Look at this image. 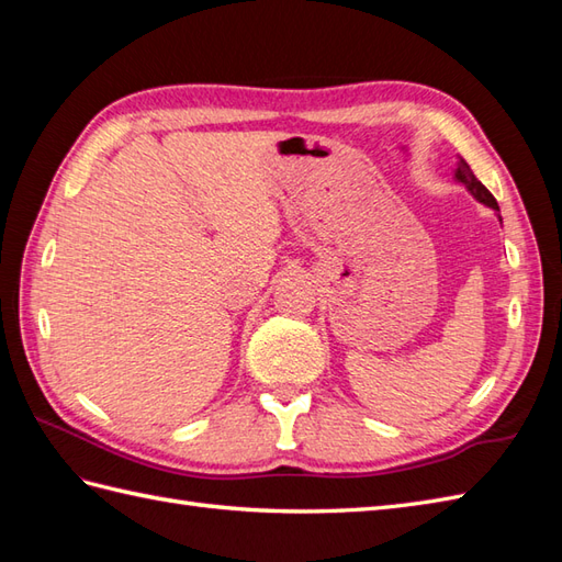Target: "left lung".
Here are the masks:
<instances>
[{"label": "left lung", "mask_w": 562, "mask_h": 562, "mask_svg": "<svg viewBox=\"0 0 562 562\" xmlns=\"http://www.w3.org/2000/svg\"><path fill=\"white\" fill-rule=\"evenodd\" d=\"M453 178H457V181L461 183V186H465V190H469V193L479 200V202H483V205H487V207H493L495 212H497V217H499V207H497V200L493 198V193L491 190H487L479 178L473 176V171H471V166L465 164L463 159H459V164H457V169H453ZM503 222V220H499Z\"/></svg>", "instance_id": "8db88e82"}]
</instances>
